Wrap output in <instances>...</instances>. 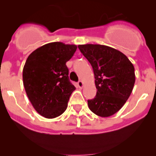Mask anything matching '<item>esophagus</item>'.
Instances as JSON below:
<instances>
[{
    "label": "esophagus",
    "mask_w": 156,
    "mask_h": 156,
    "mask_svg": "<svg viewBox=\"0 0 156 156\" xmlns=\"http://www.w3.org/2000/svg\"><path fill=\"white\" fill-rule=\"evenodd\" d=\"M78 86L79 88H82L84 87V83H83L82 81H79L78 82Z\"/></svg>",
    "instance_id": "1"
}]
</instances>
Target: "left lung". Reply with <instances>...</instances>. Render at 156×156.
Returning <instances> with one entry per match:
<instances>
[{"label": "left lung", "mask_w": 156, "mask_h": 156, "mask_svg": "<svg viewBox=\"0 0 156 156\" xmlns=\"http://www.w3.org/2000/svg\"><path fill=\"white\" fill-rule=\"evenodd\" d=\"M91 64L97 95L87 100L90 109L100 117H108L122 108L135 83L134 67L119 50L100 44L78 45Z\"/></svg>", "instance_id": "obj_1"}]
</instances>
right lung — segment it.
<instances>
[{"mask_svg": "<svg viewBox=\"0 0 156 156\" xmlns=\"http://www.w3.org/2000/svg\"><path fill=\"white\" fill-rule=\"evenodd\" d=\"M76 50L75 44L52 42L36 49L26 59L23 85L33 107L44 118L54 119L66 109L75 87L66 63Z\"/></svg>", "mask_w": 156, "mask_h": 156, "instance_id": "right-lung-1", "label": "right lung"}]
</instances>
